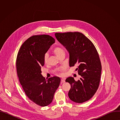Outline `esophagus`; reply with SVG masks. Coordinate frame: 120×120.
<instances>
[{"instance_id": "34e87169", "label": "esophagus", "mask_w": 120, "mask_h": 120, "mask_svg": "<svg viewBox=\"0 0 120 120\" xmlns=\"http://www.w3.org/2000/svg\"><path fill=\"white\" fill-rule=\"evenodd\" d=\"M65 79H64V78H62V79H61V82H65Z\"/></svg>"}]
</instances>
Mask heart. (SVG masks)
<instances>
[{
    "label": "heart",
    "mask_w": 120,
    "mask_h": 120,
    "mask_svg": "<svg viewBox=\"0 0 120 120\" xmlns=\"http://www.w3.org/2000/svg\"><path fill=\"white\" fill-rule=\"evenodd\" d=\"M53 51V52L57 56V57H58L61 54L64 53V49L62 48L59 46H56L54 48ZM48 57V54L47 53H45L44 56V60L45 62H47Z\"/></svg>",
    "instance_id": "obj_1"
}]
</instances>
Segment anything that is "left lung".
<instances>
[{
	"instance_id": "8db88e82",
	"label": "left lung",
	"mask_w": 120,
	"mask_h": 120,
	"mask_svg": "<svg viewBox=\"0 0 120 120\" xmlns=\"http://www.w3.org/2000/svg\"><path fill=\"white\" fill-rule=\"evenodd\" d=\"M55 36L69 53L70 66L78 65L75 70L81 76L77 81L72 77L66 79L71 85L68 96L75 102L82 103L94 95L99 85L101 65L97 51L81 33H56Z\"/></svg>"
}]
</instances>
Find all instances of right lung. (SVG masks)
<instances>
[{"label":"right lung","instance_id":"right-lung-1","mask_svg":"<svg viewBox=\"0 0 120 120\" xmlns=\"http://www.w3.org/2000/svg\"><path fill=\"white\" fill-rule=\"evenodd\" d=\"M55 42L49 35L33 36L22 45L16 57L17 74L26 94L42 107L52 102L61 81L57 76L46 80L41 75L44 55Z\"/></svg>","mask_w":120,"mask_h":120}]
</instances>
